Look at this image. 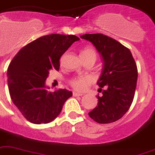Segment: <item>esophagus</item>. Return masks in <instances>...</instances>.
<instances>
[{
    "instance_id": "obj_1",
    "label": "esophagus",
    "mask_w": 155,
    "mask_h": 155,
    "mask_svg": "<svg viewBox=\"0 0 155 155\" xmlns=\"http://www.w3.org/2000/svg\"><path fill=\"white\" fill-rule=\"evenodd\" d=\"M82 95H83V94H80V93L75 92V91L73 92V96H82Z\"/></svg>"
}]
</instances>
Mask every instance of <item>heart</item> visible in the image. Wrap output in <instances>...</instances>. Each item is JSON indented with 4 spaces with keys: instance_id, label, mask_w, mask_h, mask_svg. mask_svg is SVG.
<instances>
[{
    "instance_id": "1",
    "label": "heart",
    "mask_w": 155,
    "mask_h": 155,
    "mask_svg": "<svg viewBox=\"0 0 155 155\" xmlns=\"http://www.w3.org/2000/svg\"><path fill=\"white\" fill-rule=\"evenodd\" d=\"M81 55H92L96 57V53H95V50L91 48H87L82 51ZM93 83L92 77H91L89 75H84V76H78L71 79L70 80V84L74 89L80 91H84L86 90L91 84Z\"/></svg>"
}]
</instances>
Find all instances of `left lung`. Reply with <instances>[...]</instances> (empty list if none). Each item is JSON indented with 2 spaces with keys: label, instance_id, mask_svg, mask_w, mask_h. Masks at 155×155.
I'll use <instances>...</instances> for the list:
<instances>
[{
  "label": "left lung",
  "instance_id": "8db88e82",
  "mask_svg": "<svg viewBox=\"0 0 155 155\" xmlns=\"http://www.w3.org/2000/svg\"><path fill=\"white\" fill-rule=\"evenodd\" d=\"M80 37L92 43L104 60L97 82L103 95L97 96V107L88 113L89 116L98 123L117 121L129 110L134 99L138 79L136 63L130 49L106 35L84 34Z\"/></svg>",
  "mask_w": 155,
  "mask_h": 155
}]
</instances>
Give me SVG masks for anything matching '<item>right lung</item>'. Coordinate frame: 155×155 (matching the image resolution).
<instances>
[{"label": "right lung", "mask_w": 155, "mask_h": 155, "mask_svg": "<svg viewBox=\"0 0 155 155\" xmlns=\"http://www.w3.org/2000/svg\"><path fill=\"white\" fill-rule=\"evenodd\" d=\"M79 40L74 35L41 36L22 48L10 62L7 71L10 97L30 123L53 121L72 96L66 89L48 91L45 80L51 70L59 71L60 57Z\"/></svg>", "instance_id": "add662e5"}]
</instances>
